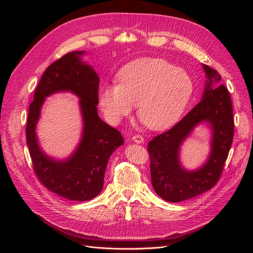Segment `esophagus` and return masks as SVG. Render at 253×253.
<instances>
[{
	"instance_id": "1",
	"label": "esophagus",
	"mask_w": 253,
	"mask_h": 253,
	"mask_svg": "<svg viewBox=\"0 0 253 253\" xmlns=\"http://www.w3.org/2000/svg\"><path fill=\"white\" fill-rule=\"evenodd\" d=\"M132 140L136 143H142L143 142V137L141 135H135L132 137Z\"/></svg>"
}]
</instances>
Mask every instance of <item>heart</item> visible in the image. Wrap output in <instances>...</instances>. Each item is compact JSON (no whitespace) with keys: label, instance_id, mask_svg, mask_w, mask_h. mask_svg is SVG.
<instances>
[{"label":"heart","instance_id":"b5f03b06","mask_svg":"<svg viewBox=\"0 0 253 253\" xmlns=\"http://www.w3.org/2000/svg\"><path fill=\"white\" fill-rule=\"evenodd\" d=\"M117 80L118 84H105L99 90V104L105 117L118 124L138 104L139 119L155 131L178 121L194 91L189 73L162 58L129 62L119 71Z\"/></svg>","mask_w":253,"mask_h":253}]
</instances>
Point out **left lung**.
<instances>
[{
	"label": "left lung",
	"instance_id": "obj_1",
	"mask_svg": "<svg viewBox=\"0 0 253 253\" xmlns=\"http://www.w3.org/2000/svg\"><path fill=\"white\" fill-rule=\"evenodd\" d=\"M206 83L202 100L169 131L157 135L148 144L151 179L163 200L180 203L215 186L233 141L234 122L229 91L219 83L220 75L203 64ZM206 123L211 131V153L205 164L187 170L180 163V147L194 128Z\"/></svg>",
	"mask_w": 253,
	"mask_h": 253
}]
</instances>
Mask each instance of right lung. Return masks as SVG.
I'll use <instances>...</instances> for the list:
<instances>
[{
	"instance_id": "1",
	"label": "right lung",
	"mask_w": 253,
	"mask_h": 253,
	"mask_svg": "<svg viewBox=\"0 0 253 253\" xmlns=\"http://www.w3.org/2000/svg\"><path fill=\"white\" fill-rule=\"evenodd\" d=\"M84 50L68 52L44 72L29 105L26 142L37 177L51 192L66 200L85 202L102 191L104 172L112 153L125 143L116 128L98 116L99 77L82 60ZM70 91L80 98L83 133L78 148L67 159L56 160L40 147L35 133L47 96Z\"/></svg>"
}]
</instances>
